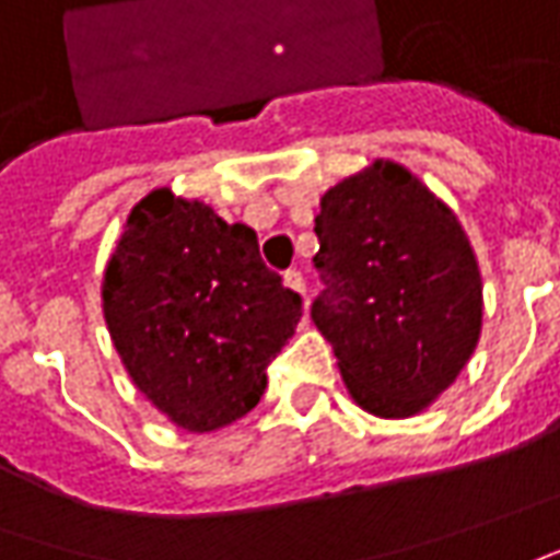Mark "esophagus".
<instances>
[{
  "mask_svg": "<svg viewBox=\"0 0 560 560\" xmlns=\"http://www.w3.org/2000/svg\"><path fill=\"white\" fill-rule=\"evenodd\" d=\"M284 284L291 288V291H296V294L303 296V303H306V279L296 272V269H291V272H284Z\"/></svg>",
  "mask_w": 560,
  "mask_h": 560,
  "instance_id": "34e87169",
  "label": "esophagus"
}]
</instances>
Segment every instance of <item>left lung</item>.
<instances>
[{"label": "left lung", "instance_id": "left-lung-1", "mask_svg": "<svg viewBox=\"0 0 560 560\" xmlns=\"http://www.w3.org/2000/svg\"><path fill=\"white\" fill-rule=\"evenodd\" d=\"M312 322L355 405L383 420L425 410L481 337V272L456 214L405 165L376 159L322 196Z\"/></svg>", "mask_w": 560, "mask_h": 560}]
</instances>
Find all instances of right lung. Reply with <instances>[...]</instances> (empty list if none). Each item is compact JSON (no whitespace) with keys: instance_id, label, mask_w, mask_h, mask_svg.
Listing matches in <instances>:
<instances>
[{"instance_id":"1","label":"right lung","mask_w":560,"mask_h":560,"mask_svg":"<svg viewBox=\"0 0 560 560\" xmlns=\"http://www.w3.org/2000/svg\"><path fill=\"white\" fill-rule=\"evenodd\" d=\"M104 318L135 386L171 423L214 432L257 408L303 300L260 260L257 232L152 189L104 272Z\"/></svg>"}]
</instances>
